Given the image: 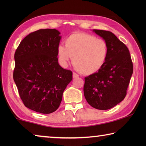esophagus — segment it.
I'll return each mask as SVG.
<instances>
[{
	"label": "esophagus",
	"mask_w": 146,
	"mask_h": 146,
	"mask_svg": "<svg viewBox=\"0 0 146 146\" xmlns=\"http://www.w3.org/2000/svg\"><path fill=\"white\" fill-rule=\"evenodd\" d=\"M78 76V75L77 74H76V73L74 72V73H73V78H77Z\"/></svg>",
	"instance_id": "obj_1"
}]
</instances>
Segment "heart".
Listing matches in <instances>:
<instances>
[{
  "mask_svg": "<svg viewBox=\"0 0 146 146\" xmlns=\"http://www.w3.org/2000/svg\"><path fill=\"white\" fill-rule=\"evenodd\" d=\"M108 46L103 39L92 35L75 32L65 40V46L57 48L58 60L66 66L73 58V64L80 73L91 75L103 68L108 56Z\"/></svg>",
  "mask_w": 146,
  "mask_h": 146,
  "instance_id": "b5f03b06",
  "label": "heart"
}]
</instances>
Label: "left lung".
Here are the masks:
<instances>
[{"instance_id": "8db88e82", "label": "left lung", "mask_w": 146, "mask_h": 146, "mask_svg": "<svg viewBox=\"0 0 146 146\" xmlns=\"http://www.w3.org/2000/svg\"><path fill=\"white\" fill-rule=\"evenodd\" d=\"M108 46L104 66L97 73L85 77L84 94L93 108L107 110L122 102L133 71L129 49L112 32L93 29Z\"/></svg>"}]
</instances>
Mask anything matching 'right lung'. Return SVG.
Here are the masks:
<instances>
[{
    "label": "right lung",
    "mask_w": 146,
    "mask_h": 146,
    "mask_svg": "<svg viewBox=\"0 0 146 146\" xmlns=\"http://www.w3.org/2000/svg\"><path fill=\"white\" fill-rule=\"evenodd\" d=\"M60 33L41 29L26 36L15 53L13 80L24 106L43 114L57 110L64 91L73 78L59 65L57 48Z\"/></svg>",
    "instance_id": "obj_1"
}]
</instances>
